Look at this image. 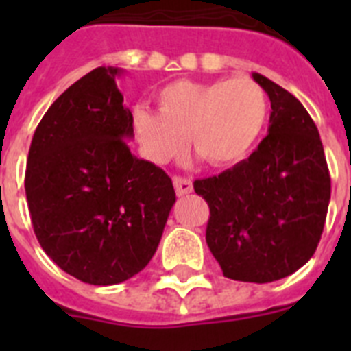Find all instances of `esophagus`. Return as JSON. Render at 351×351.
<instances>
[{"label":"esophagus","instance_id":"1","mask_svg":"<svg viewBox=\"0 0 351 351\" xmlns=\"http://www.w3.org/2000/svg\"><path fill=\"white\" fill-rule=\"evenodd\" d=\"M173 182V188H176V193L179 195V197H182V195H188L193 191V182L190 181V179H186V178H176L172 179Z\"/></svg>","mask_w":351,"mask_h":351}]
</instances>
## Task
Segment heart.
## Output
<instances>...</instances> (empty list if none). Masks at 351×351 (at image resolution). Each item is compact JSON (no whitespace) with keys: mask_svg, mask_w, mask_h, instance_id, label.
I'll return each instance as SVG.
<instances>
[{"mask_svg":"<svg viewBox=\"0 0 351 351\" xmlns=\"http://www.w3.org/2000/svg\"><path fill=\"white\" fill-rule=\"evenodd\" d=\"M156 107L138 105L132 114L142 154L156 165L179 156L186 138L210 167L235 165L253 151L269 117L267 95L247 77L173 80L156 93Z\"/></svg>","mask_w":351,"mask_h":351,"instance_id":"b5f03b06","label":"heart"}]
</instances>
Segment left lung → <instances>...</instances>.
<instances>
[{
  "label": "left lung",
  "instance_id": "1",
  "mask_svg": "<svg viewBox=\"0 0 351 351\" xmlns=\"http://www.w3.org/2000/svg\"><path fill=\"white\" fill-rule=\"evenodd\" d=\"M271 100L267 137L247 160L195 181L209 204L206 241L226 278L271 283L315 255L330 200L320 133L295 96L251 73Z\"/></svg>",
  "mask_w": 351,
  "mask_h": 351
}]
</instances>
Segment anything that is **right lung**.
<instances>
[{"label": "right lung", "instance_id": "1", "mask_svg": "<svg viewBox=\"0 0 351 351\" xmlns=\"http://www.w3.org/2000/svg\"><path fill=\"white\" fill-rule=\"evenodd\" d=\"M121 73L95 68L49 107L24 179L40 246L64 272L98 287L123 283L147 265L176 204L172 179L130 151Z\"/></svg>", "mask_w": 351, "mask_h": 351}]
</instances>
